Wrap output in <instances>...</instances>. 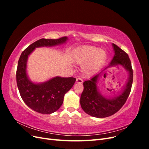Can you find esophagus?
<instances>
[{"label":"esophagus","instance_id":"obj_1","mask_svg":"<svg viewBox=\"0 0 149 149\" xmlns=\"http://www.w3.org/2000/svg\"><path fill=\"white\" fill-rule=\"evenodd\" d=\"M76 83H77L81 84V83H83V80H82L80 78H78L77 79H76Z\"/></svg>","mask_w":149,"mask_h":149}]
</instances>
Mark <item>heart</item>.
Masks as SVG:
<instances>
[{
	"instance_id": "1",
	"label": "heart",
	"mask_w": 149,
	"mask_h": 149,
	"mask_svg": "<svg viewBox=\"0 0 149 149\" xmlns=\"http://www.w3.org/2000/svg\"><path fill=\"white\" fill-rule=\"evenodd\" d=\"M106 52L103 49L84 46L76 53L75 61L78 64L83 65L82 71L84 76H90L100 66L106 58Z\"/></svg>"
}]
</instances>
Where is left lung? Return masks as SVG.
Returning <instances> with one entry per match:
<instances>
[{"label": "left lung", "mask_w": 149, "mask_h": 149, "mask_svg": "<svg viewBox=\"0 0 149 149\" xmlns=\"http://www.w3.org/2000/svg\"><path fill=\"white\" fill-rule=\"evenodd\" d=\"M114 55L110 63L100 73L96 74L89 80L83 83L84 90L81 95L80 104L86 113L97 118H107L114 114L123 106L127 101L131 89L133 81V71L131 63L127 53L112 43ZM120 65L128 72V78L121 91L113 97L103 96L99 91L97 82L109 67Z\"/></svg>", "instance_id": "left-lung-1"}]
</instances>
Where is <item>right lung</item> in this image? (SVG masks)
I'll use <instances>...</instances> for the list:
<instances>
[{
	"label": "right lung",
	"mask_w": 149,
	"mask_h": 149,
	"mask_svg": "<svg viewBox=\"0 0 149 149\" xmlns=\"http://www.w3.org/2000/svg\"><path fill=\"white\" fill-rule=\"evenodd\" d=\"M68 39L67 37L59 39H40L26 48L20 56L16 73L17 87L24 102L39 113L49 114L59 109L63 102L65 94L73 87L76 78L55 76L42 83L31 81L26 70L28 58L36 48L60 45L65 43Z\"/></svg>",
	"instance_id": "add662e5"
}]
</instances>
